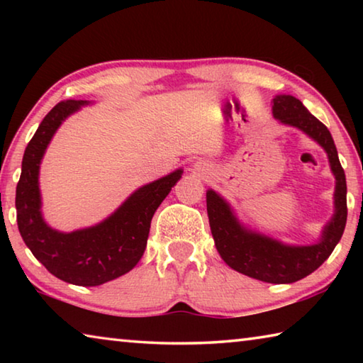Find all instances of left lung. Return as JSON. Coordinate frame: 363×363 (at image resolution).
Segmentation results:
<instances>
[{
	"label": "left lung",
	"mask_w": 363,
	"mask_h": 363,
	"mask_svg": "<svg viewBox=\"0 0 363 363\" xmlns=\"http://www.w3.org/2000/svg\"><path fill=\"white\" fill-rule=\"evenodd\" d=\"M272 113L280 123L298 128L317 140L328 155L336 179L335 214L325 225L320 242L306 247H291L262 233L248 230L238 223L229 203L214 190L206 192V210L214 245L227 266L267 284H293L320 267L341 240L347 219V187L328 128L318 121L303 102L293 96H275Z\"/></svg>",
	"instance_id": "obj_1"
}]
</instances>
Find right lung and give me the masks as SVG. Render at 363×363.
Masks as SVG:
<instances>
[{"label":"right lung","mask_w":363,"mask_h":363,"mask_svg":"<svg viewBox=\"0 0 363 363\" xmlns=\"http://www.w3.org/2000/svg\"><path fill=\"white\" fill-rule=\"evenodd\" d=\"M86 101H62L40 123L22 160L16 189L17 225L27 247L49 272L67 284L97 286L136 266L144 255L150 223L182 169L138 189L113 214L93 227L70 233L54 230L41 214L38 174L43 155L54 133Z\"/></svg>","instance_id":"add662e5"}]
</instances>
